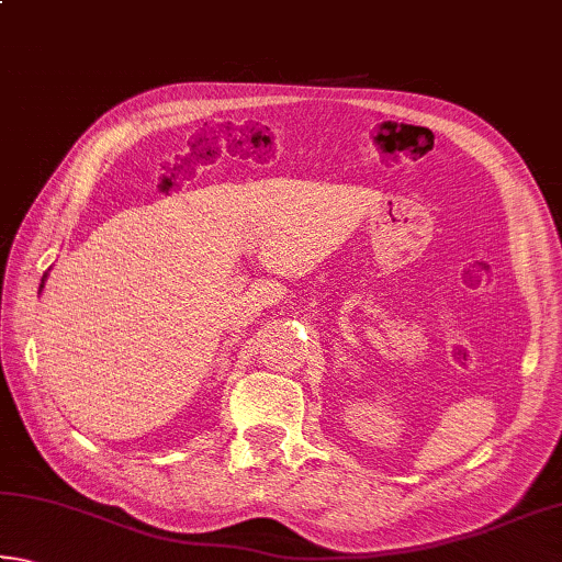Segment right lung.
Masks as SVG:
<instances>
[{
  "label": "right lung",
  "mask_w": 562,
  "mask_h": 562,
  "mask_svg": "<svg viewBox=\"0 0 562 562\" xmlns=\"http://www.w3.org/2000/svg\"><path fill=\"white\" fill-rule=\"evenodd\" d=\"M46 274H49V272H44V278H42V284H40V292L44 290V282H46Z\"/></svg>",
  "instance_id": "1"
}]
</instances>
